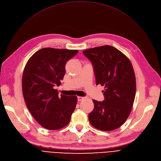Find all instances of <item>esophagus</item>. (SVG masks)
<instances>
[{"mask_svg":"<svg viewBox=\"0 0 161 161\" xmlns=\"http://www.w3.org/2000/svg\"><path fill=\"white\" fill-rule=\"evenodd\" d=\"M85 99V97H82V96H78L77 97V99H78V101H82V99Z\"/></svg>","mask_w":161,"mask_h":161,"instance_id":"34e87169","label":"esophagus"}]
</instances>
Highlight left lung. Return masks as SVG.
I'll use <instances>...</instances> for the list:
<instances>
[{"label":"left lung","mask_w":161,"mask_h":161,"mask_svg":"<svg viewBox=\"0 0 161 161\" xmlns=\"http://www.w3.org/2000/svg\"><path fill=\"white\" fill-rule=\"evenodd\" d=\"M83 53L93 64L96 85L105 88L103 102L93 99L94 108L89 113V121L100 130H113L125 123L133 107L136 82L132 65L123 53L109 45Z\"/></svg>","instance_id":"1"}]
</instances>
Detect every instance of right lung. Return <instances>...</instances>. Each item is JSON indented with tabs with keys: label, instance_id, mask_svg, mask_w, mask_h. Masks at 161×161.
Here are the masks:
<instances>
[{
	"label": "right lung",
	"instance_id": "obj_1",
	"mask_svg": "<svg viewBox=\"0 0 161 161\" xmlns=\"http://www.w3.org/2000/svg\"><path fill=\"white\" fill-rule=\"evenodd\" d=\"M77 50L44 48L36 52L25 66L22 92L27 108L43 128L56 130L67 125L75 109L77 97L58 92L65 73V64Z\"/></svg>",
	"mask_w": 161,
	"mask_h": 161
}]
</instances>
